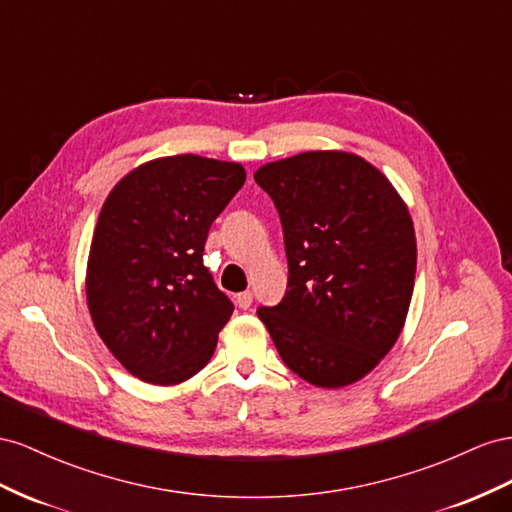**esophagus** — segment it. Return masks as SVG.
<instances>
[{
  "mask_svg": "<svg viewBox=\"0 0 512 512\" xmlns=\"http://www.w3.org/2000/svg\"><path fill=\"white\" fill-rule=\"evenodd\" d=\"M236 302H238L240 309H248V306L253 304V294H251V291H242V294L236 296Z\"/></svg>",
  "mask_w": 512,
  "mask_h": 512,
  "instance_id": "34e87169",
  "label": "esophagus"
}]
</instances>
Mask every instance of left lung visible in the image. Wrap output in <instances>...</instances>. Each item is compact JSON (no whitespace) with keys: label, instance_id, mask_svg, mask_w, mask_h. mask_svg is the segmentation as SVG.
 <instances>
[{"label":"left lung","instance_id":"8db88e82","mask_svg":"<svg viewBox=\"0 0 512 512\" xmlns=\"http://www.w3.org/2000/svg\"><path fill=\"white\" fill-rule=\"evenodd\" d=\"M255 182L281 216L289 283L257 311L287 367L317 388L369 375L397 343L416 279L410 210L386 175L343 150L274 160Z\"/></svg>","mask_w":512,"mask_h":512}]
</instances>
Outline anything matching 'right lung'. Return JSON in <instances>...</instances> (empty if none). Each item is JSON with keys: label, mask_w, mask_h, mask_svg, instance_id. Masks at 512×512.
I'll list each match as a JSON object with an SVG mask.
<instances>
[{"label": "right lung", "mask_w": 512, "mask_h": 512, "mask_svg": "<svg viewBox=\"0 0 512 512\" xmlns=\"http://www.w3.org/2000/svg\"><path fill=\"white\" fill-rule=\"evenodd\" d=\"M246 180L240 163L178 154L128 171L102 203L85 272L94 328L154 386L206 367L231 300L203 266L210 225Z\"/></svg>", "instance_id": "right-lung-1"}]
</instances>
